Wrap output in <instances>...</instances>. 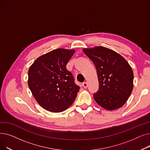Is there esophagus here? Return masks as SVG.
Masks as SVG:
<instances>
[{
	"label": "esophagus",
	"mask_w": 150,
	"mask_h": 150,
	"mask_svg": "<svg viewBox=\"0 0 150 150\" xmlns=\"http://www.w3.org/2000/svg\"><path fill=\"white\" fill-rule=\"evenodd\" d=\"M83 86L84 88H87V87H88V83L87 82L83 83Z\"/></svg>",
	"instance_id": "esophagus-1"
}]
</instances>
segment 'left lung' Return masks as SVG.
Returning a JSON list of instances; mask_svg holds the SVG:
<instances>
[{"label":"left lung","mask_w":150,"mask_h":150,"mask_svg":"<svg viewBox=\"0 0 150 150\" xmlns=\"http://www.w3.org/2000/svg\"><path fill=\"white\" fill-rule=\"evenodd\" d=\"M95 65L99 89L93 98L102 108L112 111L122 107L133 89L132 70L120 54L104 47L84 49Z\"/></svg>","instance_id":"left-lung-1"}]
</instances>
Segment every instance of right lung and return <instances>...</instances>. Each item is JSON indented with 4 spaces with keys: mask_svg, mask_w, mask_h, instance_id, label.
Masks as SVG:
<instances>
[{
    "mask_svg": "<svg viewBox=\"0 0 150 150\" xmlns=\"http://www.w3.org/2000/svg\"><path fill=\"white\" fill-rule=\"evenodd\" d=\"M75 50L57 49L37 58L28 70V87L39 105L47 111H65L75 101L80 86L66 69Z\"/></svg>",
    "mask_w": 150,
    "mask_h": 150,
    "instance_id": "obj_1",
    "label": "right lung"
}]
</instances>
